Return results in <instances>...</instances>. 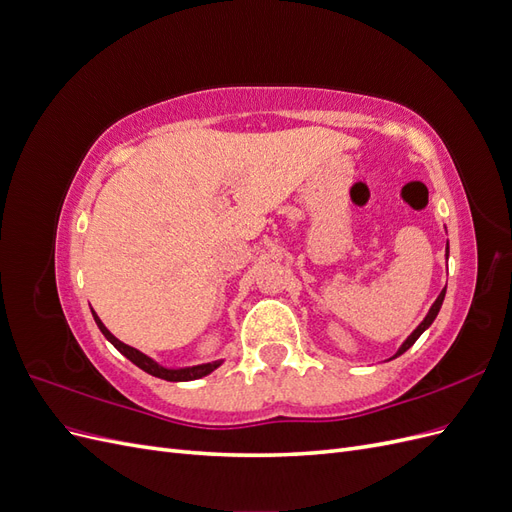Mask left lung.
<instances>
[{
    "instance_id": "obj_1",
    "label": "left lung",
    "mask_w": 512,
    "mask_h": 512,
    "mask_svg": "<svg viewBox=\"0 0 512 512\" xmlns=\"http://www.w3.org/2000/svg\"><path fill=\"white\" fill-rule=\"evenodd\" d=\"M446 258H448V243H446ZM444 294H446V288H444V290H442V292L438 294V299H436V301H433V305L429 307V312H427V316L423 318V322H421V324H418V327H416V329H414V331H412V333L408 335V339H406V342L399 346V350H397V352H395V354L391 356V359H397V356H399V354H404V352H406V350H408V348H410V346H412V344L416 342V339H418V337H421V335H423V333H425V331H427V329L431 327V322H433V320H436V316H438V312H440V307H442V301H444ZM391 359H389V361H391Z\"/></svg>"
}]
</instances>
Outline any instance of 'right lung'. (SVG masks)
I'll list each match as a JSON object with an SVG mask.
<instances>
[{
    "instance_id": "right-lung-1",
    "label": "right lung",
    "mask_w": 512,
    "mask_h": 512,
    "mask_svg": "<svg viewBox=\"0 0 512 512\" xmlns=\"http://www.w3.org/2000/svg\"><path fill=\"white\" fill-rule=\"evenodd\" d=\"M91 316H94V320H96V324H98V329L102 331V335L108 339V342H111V344H113L123 356H126V359H130L136 367H141L143 371H147V374L156 376V378H162V380H168V382L198 380V378L209 376L213 369H218V367L224 363V359H220V361L200 363V365H190V367H164L162 363L153 361L151 356L143 354L141 350H136V348H132V346H128V344L119 342V339L104 327V322L98 318V314L94 312V309H91Z\"/></svg>"
}]
</instances>
